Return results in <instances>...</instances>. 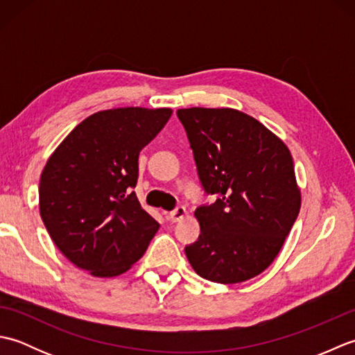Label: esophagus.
Listing matches in <instances>:
<instances>
[{
	"instance_id": "obj_1",
	"label": "esophagus",
	"mask_w": 355,
	"mask_h": 355,
	"mask_svg": "<svg viewBox=\"0 0 355 355\" xmlns=\"http://www.w3.org/2000/svg\"><path fill=\"white\" fill-rule=\"evenodd\" d=\"M186 209L183 207V206H180V207H177L175 210H172V212L169 214V220L172 221V223H178V221H182L183 218L186 216Z\"/></svg>"
}]
</instances>
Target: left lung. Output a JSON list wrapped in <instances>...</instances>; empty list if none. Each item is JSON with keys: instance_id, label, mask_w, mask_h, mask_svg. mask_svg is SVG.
Here are the masks:
<instances>
[{"instance_id": "left-lung-1", "label": "left lung", "mask_w": 355, "mask_h": 355, "mask_svg": "<svg viewBox=\"0 0 355 355\" xmlns=\"http://www.w3.org/2000/svg\"><path fill=\"white\" fill-rule=\"evenodd\" d=\"M210 206L195 210L200 236L184 248L195 273L216 284L261 275L281 252L300 210V187L285 143L233 108L177 111Z\"/></svg>"}]
</instances>
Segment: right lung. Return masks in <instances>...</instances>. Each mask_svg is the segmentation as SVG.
Listing matches in <instances>:
<instances>
[{
	"mask_svg": "<svg viewBox=\"0 0 355 355\" xmlns=\"http://www.w3.org/2000/svg\"><path fill=\"white\" fill-rule=\"evenodd\" d=\"M171 108L97 111L74 128L41 173L40 214L74 266L114 277L137 262L160 224L132 192L140 150L163 130Z\"/></svg>",
	"mask_w": 355,
	"mask_h": 355,
	"instance_id": "right-lung-1",
	"label": "right lung"
}]
</instances>
